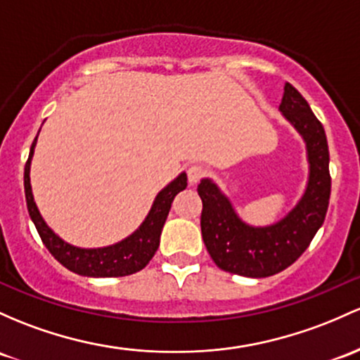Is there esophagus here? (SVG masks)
<instances>
[{
	"label": "esophagus",
	"mask_w": 360,
	"mask_h": 360,
	"mask_svg": "<svg viewBox=\"0 0 360 360\" xmlns=\"http://www.w3.org/2000/svg\"><path fill=\"white\" fill-rule=\"evenodd\" d=\"M205 167H201V165H189L188 167V181L189 184H196L198 181L201 179V177L205 176Z\"/></svg>",
	"instance_id": "34e87169"
}]
</instances>
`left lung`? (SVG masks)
Here are the masks:
<instances>
[{"instance_id":"1","label":"left lung","mask_w":360,"mask_h":360,"mask_svg":"<svg viewBox=\"0 0 360 360\" xmlns=\"http://www.w3.org/2000/svg\"><path fill=\"white\" fill-rule=\"evenodd\" d=\"M280 112L306 141L309 177L302 198L276 224L255 227L239 219L231 200L212 179H201V236L212 259L229 274L263 278L290 266L325 222L330 203V152L323 124L290 84L283 86Z\"/></svg>"}]
</instances>
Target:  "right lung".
Here are the masks:
<instances>
[{
    "label": "right lung",
    "mask_w": 360,
    "mask_h": 360,
    "mask_svg": "<svg viewBox=\"0 0 360 360\" xmlns=\"http://www.w3.org/2000/svg\"><path fill=\"white\" fill-rule=\"evenodd\" d=\"M35 143H37V136L30 147L29 160L25 164L23 186H25V200L30 219L51 255L63 266L82 276H126L143 270L159 248L162 227H164L165 219L171 210L174 196L188 186L186 174L181 172L155 196L147 219L131 236L112 246L85 250V248L71 246L58 234H54V231L44 222L37 205H35L32 186H30V160H32Z\"/></svg>",
    "instance_id": "add662e5"
}]
</instances>
